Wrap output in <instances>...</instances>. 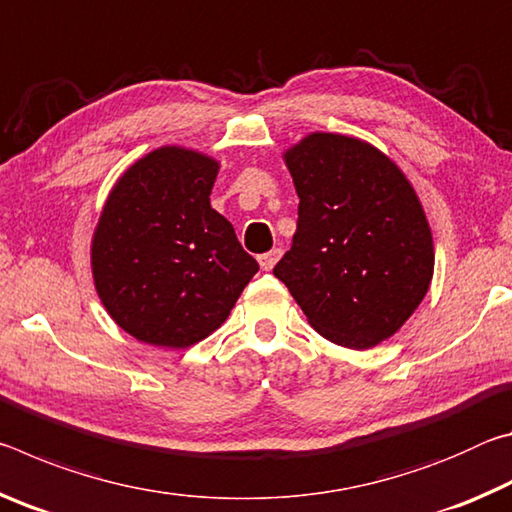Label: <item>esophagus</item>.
I'll return each mask as SVG.
<instances>
[{
	"instance_id": "34e87169",
	"label": "esophagus",
	"mask_w": 512,
	"mask_h": 512,
	"mask_svg": "<svg viewBox=\"0 0 512 512\" xmlns=\"http://www.w3.org/2000/svg\"><path fill=\"white\" fill-rule=\"evenodd\" d=\"M282 257V250L280 248H273L268 250V253L259 255V266H262V271H271V268L277 264V259Z\"/></svg>"
}]
</instances>
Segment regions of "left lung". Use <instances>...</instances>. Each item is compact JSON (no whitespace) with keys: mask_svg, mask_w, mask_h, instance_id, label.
<instances>
[{"mask_svg":"<svg viewBox=\"0 0 512 512\" xmlns=\"http://www.w3.org/2000/svg\"><path fill=\"white\" fill-rule=\"evenodd\" d=\"M298 228L273 275L327 341L366 350L386 341L427 296L433 239L393 160L361 140L311 133L284 153Z\"/></svg>","mask_w":512,"mask_h":512,"instance_id":"8db88e82","label":"left lung"}]
</instances>
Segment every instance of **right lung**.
Here are the masks:
<instances>
[{"mask_svg": "<svg viewBox=\"0 0 512 512\" xmlns=\"http://www.w3.org/2000/svg\"><path fill=\"white\" fill-rule=\"evenodd\" d=\"M219 162L162 146L112 187L92 239L94 287L137 341L189 348L228 318L259 271L210 205Z\"/></svg>", "mask_w": 512, "mask_h": 512, "instance_id": "right-lung-1", "label": "right lung"}]
</instances>
